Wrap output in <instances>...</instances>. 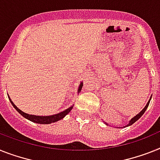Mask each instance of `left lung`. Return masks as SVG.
I'll return each mask as SVG.
<instances>
[{
  "label": "left lung",
  "instance_id": "left-lung-1",
  "mask_svg": "<svg viewBox=\"0 0 160 160\" xmlns=\"http://www.w3.org/2000/svg\"><path fill=\"white\" fill-rule=\"evenodd\" d=\"M151 98H150V99H149L148 102L146 103V105L145 106L144 108H143V109L142 110V111H140V112H139V113H138V115H135V116H134V117H132V119H130L129 122H128V124H127V125H126V126H124V127H123V128H125V127H128V126L132 125V123H135V122H136L137 120H138V119H140L141 117H142V115L145 113V111H146V109H147V107H148L149 103H150V102H151ZM104 123H105L106 124H107V125H108V123H106V122H104Z\"/></svg>",
  "mask_w": 160,
  "mask_h": 160
}]
</instances>
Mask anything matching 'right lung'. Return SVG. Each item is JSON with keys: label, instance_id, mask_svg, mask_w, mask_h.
Returning <instances> with one entry per match:
<instances>
[{"label": "right lung", "instance_id": "right-lung-1", "mask_svg": "<svg viewBox=\"0 0 160 160\" xmlns=\"http://www.w3.org/2000/svg\"><path fill=\"white\" fill-rule=\"evenodd\" d=\"M82 87H83V82H80V85H79V88H78V91H77L78 93L81 91ZM8 98H9L12 106L14 107V109L18 111L20 115H22L24 118H26V119H28V120L33 122V123H41V124H49V123H54V122L58 121V120H60V119H62L64 117H65L66 115L69 113L70 111H72V109L73 108V106H74V105L71 106L69 108L66 109L65 111H61V112H59V113H58V114H54V115H46V116H45V115H44V116H43V115H29V114L28 113H25V112H23V111H22L21 110L18 109V107L14 105V103L12 102V100L10 99L9 95H8Z\"/></svg>", "mask_w": 160, "mask_h": 160}]
</instances>
